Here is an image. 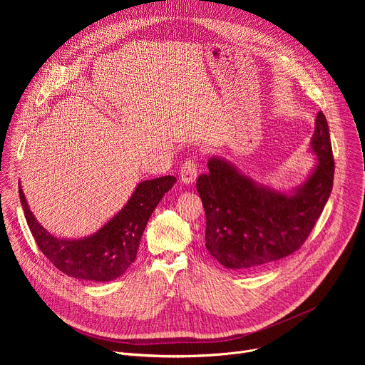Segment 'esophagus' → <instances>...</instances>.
<instances>
[{"label":"esophagus","instance_id":"34e87169","mask_svg":"<svg viewBox=\"0 0 365 365\" xmlns=\"http://www.w3.org/2000/svg\"><path fill=\"white\" fill-rule=\"evenodd\" d=\"M196 176H197V159L189 158L180 166V179L183 183H192L195 182Z\"/></svg>","mask_w":365,"mask_h":365}]
</instances>
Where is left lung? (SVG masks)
<instances>
[{
  "mask_svg": "<svg viewBox=\"0 0 365 365\" xmlns=\"http://www.w3.org/2000/svg\"><path fill=\"white\" fill-rule=\"evenodd\" d=\"M310 144L318 166L294 195L257 185L222 159L207 162L210 172L197 178L196 189L206 217L205 247L222 266L242 273L262 270L307 240L334 183L331 135L322 111Z\"/></svg>",
  "mask_w": 365,
  "mask_h": 365,
  "instance_id": "obj_1",
  "label": "left lung"
}]
</instances>
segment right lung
I'll return each mask as SVG.
<instances>
[{"mask_svg":"<svg viewBox=\"0 0 365 365\" xmlns=\"http://www.w3.org/2000/svg\"><path fill=\"white\" fill-rule=\"evenodd\" d=\"M175 182V176L141 182L108 224L82 240H61L47 232L33 217L21 186L19 193L29 228L51 264L75 279L110 282L124 274L135 259L147 221Z\"/></svg>","mask_w":365,"mask_h":365,"instance_id":"add662e5","label":"right lung"}]
</instances>
